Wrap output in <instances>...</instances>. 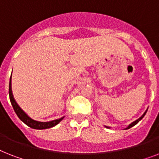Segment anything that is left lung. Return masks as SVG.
<instances>
[{
    "instance_id": "left-lung-1",
    "label": "left lung",
    "mask_w": 159,
    "mask_h": 159,
    "mask_svg": "<svg viewBox=\"0 0 159 159\" xmlns=\"http://www.w3.org/2000/svg\"><path fill=\"white\" fill-rule=\"evenodd\" d=\"M147 110H148V109H146V111H145V112H144V114H143V115L141 116V117H139V118H138L137 120H135V121H134L133 122H131V124L129 125V126H127V127H126V128H125V129H126H126H129V128H131V127H132V126H135V124H137L138 122H140V120L142 119L143 117H144V115H145V113H147ZM105 126V127H106V128H110V126Z\"/></svg>"
}]
</instances>
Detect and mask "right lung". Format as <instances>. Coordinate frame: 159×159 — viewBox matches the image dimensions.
Wrapping results in <instances>:
<instances>
[{
    "label": "right lung",
    "mask_w": 159,
    "mask_h": 159,
    "mask_svg": "<svg viewBox=\"0 0 159 159\" xmlns=\"http://www.w3.org/2000/svg\"><path fill=\"white\" fill-rule=\"evenodd\" d=\"M9 95H10V103L12 104L13 109L16 113L17 116L19 117V118L21 120L22 122H24L27 126H30L31 128L37 129V130H42V129H47L53 127V126H56L58 123L61 122L63 118L64 117L59 118V119L52 120L50 122H39V121H36V120L31 118L27 113L24 112L23 109L19 106V104H17V102L15 101L14 95L12 93V88H11V77L10 78V84H9Z\"/></svg>",
    "instance_id": "add662e5"
}]
</instances>
